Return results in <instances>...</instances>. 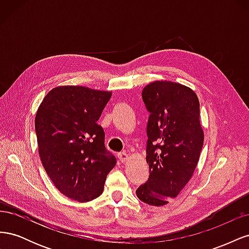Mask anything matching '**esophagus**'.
Wrapping results in <instances>:
<instances>
[{
	"instance_id": "34e87169",
	"label": "esophagus",
	"mask_w": 249,
	"mask_h": 249,
	"mask_svg": "<svg viewBox=\"0 0 249 249\" xmlns=\"http://www.w3.org/2000/svg\"><path fill=\"white\" fill-rule=\"evenodd\" d=\"M117 157H118V159H119L120 162L124 163V162L127 160V158H129V155H127L126 153H119V154L117 155Z\"/></svg>"
}]
</instances>
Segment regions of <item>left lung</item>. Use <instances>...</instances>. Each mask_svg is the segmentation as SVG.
Returning <instances> with one entry per match:
<instances>
[{"label":"left lung","instance_id":"8db88e82","mask_svg":"<svg viewBox=\"0 0 249 249\" xmlns=\"http://www.w3.org/2000/svg\"><path fill=\"white\" fill-rule=\"evenodd\" d=\"M142 100L149 112V178L136 195L147 205L161 207L178 196L197 166L203 145L199 101L191 88L171 81L149 83Z\"/></svg>","mask_w":249,"mask_h":249}]
</instances>
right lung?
<instances>
[{
	"label": "right lung",
	"instance_id": "1",
	"mask_svg": "<svg viewBox=\"0 0 249 249\" xmlns=\"http://www.w3.org/2000/svg\"><path fill=\"white\" fill-rule=\"evenodd\" d=\"M111 95L84 86H58L37 110L35 132L41 163L57 189L73 200L99 197L116 164L105 147L104 129L96 124Z\"/></svg>",
	"mask_w": 249,
	"mask_h": 249
}]
</instances>
